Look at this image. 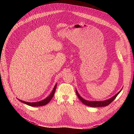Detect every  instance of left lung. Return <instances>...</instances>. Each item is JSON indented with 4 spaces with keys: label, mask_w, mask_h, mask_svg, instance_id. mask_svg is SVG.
Here are the masks:
<instances>
[{
    "label": "left lung",
    "mask_w": 134,
    "mask_h": 134,
    "mask_svg": "<svg viewBox=\"0 0 134 134\" xmlns=\"http://www.w3.org/2000/svg\"><path fill=\"white\" fill-rule=\"evenodd\" d=\"M122 88L119 91V92L116 94L115 96H114L112 97H111L110 99H108L107 100H103V101H89L87 100H86L85 99H83V98H82L79 93L78 92V91L76 90V93L77 94V96L78 97L79 99L80 100V101L85 105H87L88 107H107L108 105H109L111 103L113 102L116 97L118 96V94L121 92V91H122Z\"/></svg>",
    "instance_id": "left-lung-1"
}]
</instances>
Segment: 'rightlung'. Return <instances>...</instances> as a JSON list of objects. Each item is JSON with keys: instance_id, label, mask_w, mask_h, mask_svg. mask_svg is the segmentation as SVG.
Segmentation results:
<instances>
[{"instance_id": "obj_1", "label": "right lung", "mask_w": 134, "mask_h": 134, "mask_svg": "<svg viewBox=\"0 0 134 134\" xmlns=\"http://www.w3.org/2000/svg\"><path fill=\"white\" fill-rule=\"evenodd\" d=\"M56 86H57V83L55 84V86L54 87L53 90H52V92H51V93L49 94V96L48 97H47L46 98H45L43 100H42L41 101L39 102H26L22 100H20L19 99H18L19 101H20V102H22L25 104H26L27 105H29V106H31V107H41V106H43V105H45L46 104H47L49 102L51 101V100L52 99V98L53 97L54 93H55V91L56 88Z\"/></svg>"}]
</instances>
